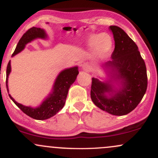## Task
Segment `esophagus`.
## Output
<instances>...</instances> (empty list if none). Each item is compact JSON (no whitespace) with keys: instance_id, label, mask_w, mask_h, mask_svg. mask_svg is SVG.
Instances as JSON below:
<instances>
[{"instance_id":"obj_1","label":"esophagus","mask_w":158,"mask_h":158,"mask_svg":"<svg viewBox=\"0 0 158 158\" xmlns=\"http://www.w3.org/2000/svg\"><path fill=\"white\" fill-rule=\"evenodd\" d=\"M81 68L85 72H88L89 70V65L87 63H83V64H81Z\"/></svg>"}]
</instances>
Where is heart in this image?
<instances>
[{
	"instance_id": "1",
	"label": "heart",
	"mask_w": 158,
	"mask_h": 158,
	"mask_svg": "<svg viewBox=\"0 0 158 158\" xmlns=\"http://www.w3.org/2000/svg\"><path fill=\"white\" fill-rule=\"evenodd\" d=\"M87 45L93 49V54L97 60H103L108 55L113 47V40L107 33L93 34L89 37Z\"/></svg>"
}]
</instances>
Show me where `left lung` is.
Listing matches in <instances>:
<instances>
[{"mask_svg":"<svg viewBox=\"0 0 158 158\" xmlns=\"http://www.w3.org/2000/svg\"><path fill=\"white\" fill-rule=\"evenodd\" d=\"M115 41L111 60L102 65L109 79L93 77L92 101L102 110L124 116L131 112L141 102L147 89L145 62L137 45L122 28L110 26Z\"/></svg>","mask_w":158,"mask_h":158,"instance_id":"obj_1","label":"left lung"}]
</instances>
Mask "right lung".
<instances>
[{
    "label": "right lung",
    "mask_w": 158,
    "mask_h": 158,
    "mask_svg": "<svg viewBox=\"0 0 158 158\" xmlns=\"http://www.w3.org/2000/svg\"><path fill=\"white\" fill-rule=\"evenodd\" d=\"M36 39L46 40L48 39V35L44 29L33 27L31 29L28 30L20 39L12 56H14L20 53L21 51L24 50L27 44L31 42L34 40H36ZM10 72H11V65H10V61L7 65V68H6V85L8 93V77ZM78 73V67L77 66L65 69L61 71L54 81V86H53L51 93L45 98V100L41 103L40 105L36 107L24 106L15 102V99L12 98L10 94H9V96L12 99V102L30 117L37 120L47 119V118L52 117L54 115H56L60 110H62V108L64 107L67 95H68L69 89L70 88L71 85L75 81Z\"/></svg>",
    "instance_id": "add662e5"
}]
</instances>
